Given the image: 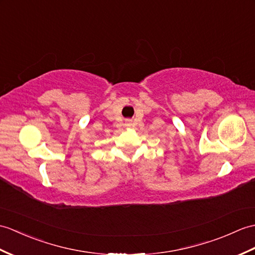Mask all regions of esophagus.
<instances>
[{
  "instance_id": "esophagus-1",
  "label": "esophagus",
  "mask_w": 255,
  "mask_h": 255,
  "mask_svg": "<svg viewBox=\"0 0 255 255\" xmlns=\"http://www.w3.org/2000/svg\"><path fill=\"white\" fill-rule=\"evenodd\" d=\"M128 126H130V123H128Z\"/></svg>"
}]
</instances>
